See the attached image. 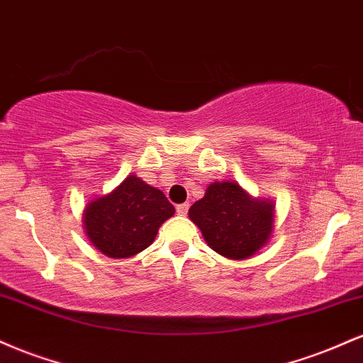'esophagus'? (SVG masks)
<instances>
[{"mask_svg":"<svg viewBox=\"0 0 363 363\" xmlns=\"http://www.w3.org/2000/svg\"><path fill=\"white\" fill-rule=\"evenodd\" d=\"M187 210H189V205H187V203H182V205H177L176 206L177 215H186Z\"/></svg>","mask_w":363,"mask_h":363,"instance_id":"obj_1","label":"esophagus"}]
</instances>
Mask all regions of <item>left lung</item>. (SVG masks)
Listing matches in <instances>:
<instances>
[{
	"label": "left lung",
	"instance_id": "obj_1",
	"mask_svg": "<svg viewBox=\"0 0 363 363\" xmlns=\"http://www.w3.org/2000/svg\"><path fill=\"white\" fill-rule=\"evenodd\" d=\"M273 211V203L252 199L235 182H213L205 198L189 208V218L213 251L230 259H245L268 242Z\"/></svg>",
	"mask_w": 363,
	"mask_h": 363
}]
</instances>
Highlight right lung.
Wrapping results in <instances>:
<instances>
[{
	"label": "right lung",
	"mask_w": 363,
	"mask_h": 363,
	"mask_svg": "<svg viewBox=\"0 0 363 363\" xmlns=\"http://www.w3.org/2000/svg\"><path fill=\"white\" fill-rule=\"evenodd\" d=\"M174 211L162 191L129 176L111 194L89 203L83 222L99 251L109 257H131L155 240Z\"/></svg>",
	"instance_id": "right-lung-1"
}]
</instances>
